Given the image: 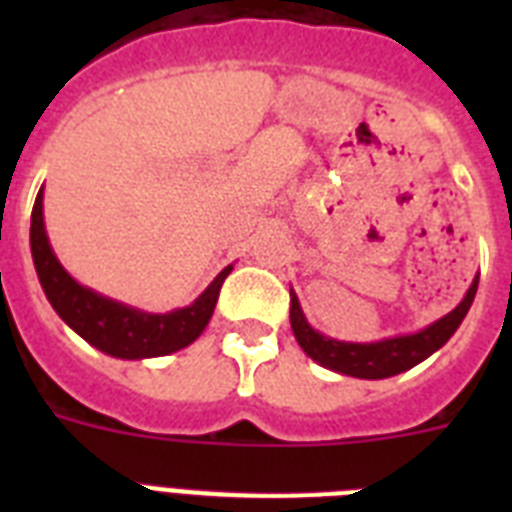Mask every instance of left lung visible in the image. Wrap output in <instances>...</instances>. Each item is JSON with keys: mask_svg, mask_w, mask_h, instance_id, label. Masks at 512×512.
I'll use <instances>...</instances> for the list:
<instances>
[{"mask_svg": "<svg viewBox=\"0 0 512 512\" xmlns=\"http://www.w3.org/2000/svg\"><path fill=\"white\" fill-rule=\"evenodd\" d=\"M476 289L478 279L470 284L462 303L452 313H446L444 319L433 321L430 327L420 329L414 335H398L377 342H342L321 335L305 321L303 308H300L295 295H292L289 321H292V332H295L300 348L321 366H327L332 372L348 374V377H358V380H385V377L412 369L420 361H425L430 353H436L457 332L462 319L468 316Z\"/></svg>", "mask_w": 512, "mask_h": 512, "instance_id": "1", "label": "left lung"}]
</instances>
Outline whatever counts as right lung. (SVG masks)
Segmentation results:
<instances>
[{"label":"right lung","mask_w":512,"mask_h":512,"mask_svg":"<svg viewBox=\"0 0 512 512\" xmlns=\"http://www.w3.org/2000/svg\"><path fill=\"white\" fill-rule=\"evenodd\" d=\"M42 199L44 196L39 191L31 212V257L44 295L76 335L114 358H154L191 345L204 332L215 311L220 287L233 265L217 273V279L188 308H177L170 313H146L140 308H130L82 287L74 276H68L44 231Z\"/></svg>","instance_id":"right-lung-1"}]
</instances>
